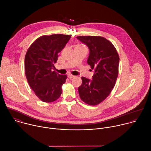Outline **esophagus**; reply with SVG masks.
<instances>
[{
	"label": "esophagus",
	"instance_id": "esophagus-1",
	"mask_svg": "<svg viewBox=\"0 0 151 151\" xmlns=\"http://www.w3.org/2000/svg\"><path fill=\"white\" fill-rule=\"evenodd\" d=\"M68 76V78H69V79H72V78H75V76H73V75H71V74H69Z\"/></svg>",
	"mask_w": 151,
	"mask_h": 151
}]
</instances>
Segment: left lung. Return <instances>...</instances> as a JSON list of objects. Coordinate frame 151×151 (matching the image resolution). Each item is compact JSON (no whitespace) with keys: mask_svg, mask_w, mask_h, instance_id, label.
Returning a JSON list of instances; mask_svg holds the SVG:
<instances>
[{"mask_svg":"<svg viewBox=\"0 0 151 151\" xmlns=\"http://www.w3.org/2000/svg\"><path fill=\"white\" fill-rule=\"evenodd\" d=\"M76 38L90 50L87 63L94 70L92 79L82 77L78 88L81 100L89 105H97L109 95L118 75L119 57L116 48L106 38L79 36Z\"/></svg>","mask_w":151,"mask_h":151,"instance_id":"obj_1","label":"left lung"}]
</instances>
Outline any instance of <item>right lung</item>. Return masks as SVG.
<instances>
[{
    "instance_id": "right-lung-1",
    "label": "right lung",
    "mask_w": 151,
    "mask_h": 151,
    "mask_svg": "<svg viewBox=\"0 0 151 151\" xmlns=\"http://www.w3.org/2000/svg\"><path fill=\"white\" fill-rule=\"evenodd\" d=\"M70 35L54 34L37 38L28 49L24 60L26 78L31 88L42 101L51 103L61 94L67 76L52 71L58 54L66 46Z\"/></svg>"
}]
</instances>
